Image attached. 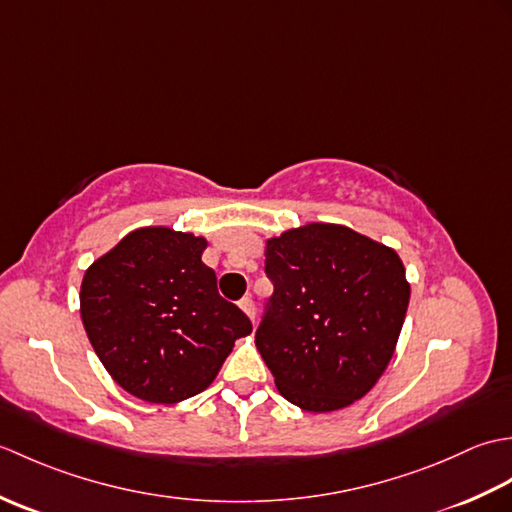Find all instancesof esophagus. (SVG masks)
<instances>
[{
  "instance_id": "1",
  "label": "esophagus",
  "mask_w": 512,
  "mask_h": 512,
  "mask_svg": "<svg viewBox=\"0 0 512 512\" xmlns=\"http://www.w3.org/2000/svg\"><path fill=\"white\" fill-rule=\"evenodd\" d=\"M239 308H242L244 314H248V317H250V321L255 323V301H253V299L244 297L242 301H239Z\"/></svg>"
}]
</instances>
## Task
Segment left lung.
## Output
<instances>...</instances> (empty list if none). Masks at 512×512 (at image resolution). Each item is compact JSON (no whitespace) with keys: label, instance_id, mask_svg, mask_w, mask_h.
I'll return each instance as SVG.
<instances>
[{"label":"left lung","instance_id":"obj_1","mask_svg":"<svg viewBox=\"0 0 512 512\" xmlns=\"http://www.w3.org/2000/svg\"><path fill=\"white\" fill-rule=\"evenodd\" d=\"M275 292L255 345L279 394L312 413L363 398L394 356L409 281L394 248L314 222L266 242Z\"/></svg>","mask_w":512,"mask_h":512}]
</instances>
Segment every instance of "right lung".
I'll return each instance as SVG.
<instances>
[{
	"label": "right lung",
	"mask_w": 512,
	"mask_h": 512,
	"mask_svg": "<svg viewBox=\"0 0 512 512\" xmlns=\"http://www.w3.org/2000/svg\"><path fill=\"white\" fill-rule=\"evenodd\" d=\"M204 248V237L145 226L85 270L83 328L110 376L140 400L173 405L200 394L253 332L217 292Z\"/></svg>",
	"instance_id": "right-lung-1"
}]
</instances>
